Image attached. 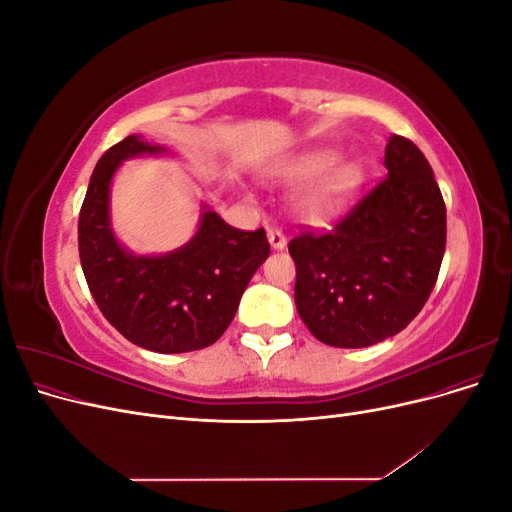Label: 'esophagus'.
<instances>
[{
    "label": "esophagus",
    "mask_w": 512,
    "mask_h": 512,
    "mask_svg": "<svg viewBox=\"0 0 512 512\" xmlns=\"http://www.w3.org/2000/svg\"><path fill=\"white\" fill-rule=\"evenodd\" d=\"M267 237H269V243H271L273 250H284V247H286V237H284V232L280 228H269Z\"/></svg>",
    "instance_id": "obj_1"
}]
</instances>
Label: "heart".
<instances>
[{
	"label": "heart",
	"instance_id": "heart-1",
	"mask_svg": "<svg viewBox=\"0 0 512 512\" xmlns=\"http://www.w3.org/2000/svg\"><path fill=\"white\" fill-rule=\"evenodd\" d=\"M337 162L333 151H309L292 158L277 170V179L286 183H307L321 177L299 196L297 209L307 220H327L339 213L361 183V170L352 162Z\"/></svg>",
	"mask_w": 512,
	"mask_h": 512
}]
</instances>
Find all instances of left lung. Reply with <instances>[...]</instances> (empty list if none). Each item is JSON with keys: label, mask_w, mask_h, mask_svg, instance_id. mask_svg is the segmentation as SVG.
<instances>
[{"label": "left lung", "mask_w": 512, "mask_h": 512, "mask_svg": "<svg viewBox=\"0 0 512 512\" xmlns=\"http://www.w3.org/2000/svg\"><path fill=\"white\" fill-rule=\"evenodd\" d=\"M389 170L331 230L288 243L297 265L294 303L322 344L367 348L404 331L436 286L446 207L427 158L393 134Z\"/></svg>", "instance_id": "obj_1"}]
</instances>
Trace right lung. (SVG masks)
I'll return each instance as SVG.
<instances>
[{
  "label": "right lung",
  "mask_w": 512,
  "mask_h": 512,
  "mask_svg": "<svg viewBox=\"0 0 512 512\" xmlns=\"http://www.w3.org/2000/svg\"><path fill=\"white\" fill-rule=\"evenodd\" d=\"M166 151L132 134L98 160L79 215V254L104 318L136 346L179 354L218 342L271 247L262 228H232L203 205L196 235L179 250L128 252L111 226L113 175L123 160Z\"/></svg>",
  "instance_id": "obj_1"
}]
</instances>
